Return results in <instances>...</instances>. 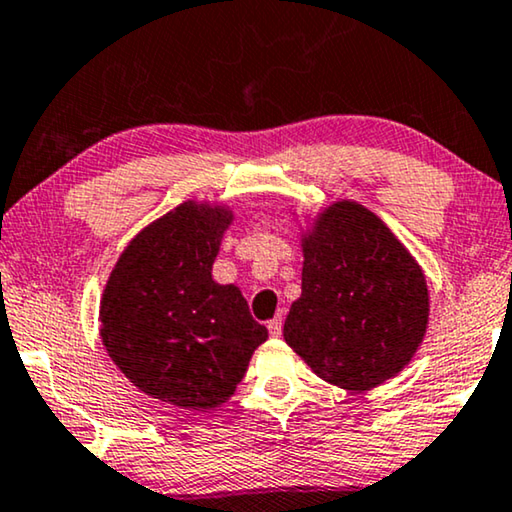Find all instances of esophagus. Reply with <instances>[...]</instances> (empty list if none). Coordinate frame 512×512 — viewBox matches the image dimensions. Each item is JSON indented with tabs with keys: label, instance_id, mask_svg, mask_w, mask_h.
Masks as SVG:
<instances>
[{
	"label": "esophagus",
	"instance_id": "obj_1",
	"mask_svg": "<svg viewBox=\"0 0 512 512\" xmlns=\"http://www.w3.org/2000/svg\"><path fill=\"white\" fill-rule=\"evenodd\" d=\"M269 332H271V337H278L283 332V318L281 316H276L274 320H269Z\"/></svg>",
	"mask_w": 512,
	"mask_h": 512
}]
</instances>
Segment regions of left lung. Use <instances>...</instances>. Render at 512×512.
<instances>
[{"instance_id":"obj_1","label":"left lung","mask_w":512,"mask_h":512,"mask_svg":"<svg viewBox=\"0 0 512 512\" xmlns=\"http://www.w3.org/2000/svg\"><path fill=\"white\" fill-rule=\"evenodd\" d=\"M302 250V297L285 318V342L320 379L346 391L395 377L428 325L426 278L414 257L356 201L325 208Z\"/></svg>"}]
</instances>
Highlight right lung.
I'll list each match as a JSON object with an SVG mask.
<instances>
[{"instance_id":"right-lung-1","label":"right lung","mask_w":512,"mask_h":512,"mask_svg":"<svg viewBox=\"0 0 512 512\" xmlns=\"http://www.w3.org/2000/svg\"><path fill=\"white\" fill-rule=\"evenodd\" d=\"M231 217L224 206L182 203L128 243L102 292L109 358L140 391L180 410L229 400L269 337L241 290L213 281Z\"/></svg>"}]
</instances>
